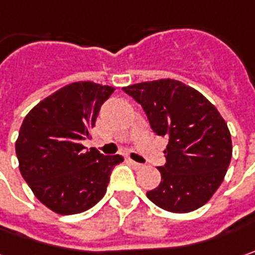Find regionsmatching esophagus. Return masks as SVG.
<instances>
[{"instance_id": "esophagus-1", "label": "esophagus", "mask_w": 255, "mask_h": 255, "mask_svg": "<svg viewBox=\"0 0 255 255\" xmlns=\"http://www.w3.org/2000/svg\"><path fill=\"white\" fill-rule=\"evenodd\" d=\"M128 162L135 168V170H141V168H144V165L142 164H139V162H135L134 160H131V158H128Z\"/></svg>"}]
</instances>
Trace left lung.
Instances as JSON below:
<instances>
[{"instance_id": "obj_1", "label": "left lung", "mask_w": 255, "mask_h": 255, "mask_svg": "<svg viewBox=\"0 0 255 255\" xmlns=\"http://www.w3.org/2000/svg\"><path fill=\"white\" fill-rule=\"evenodd\" d=\"M123 90L142 107L152 131L168 138L161 183L147 197L171 213L203 207L223 183L233 155L224 118L201 93L171 78Z\"/></svg>"}]
</instances>
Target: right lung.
I'll list each match as a JSON object with an SVG mask.
<instances>
[{
	"label": "right lung",
	"mask_w": 255,
	"mask_h": 255,
	"mask_svg": "<svg viewBox=\"0 0 255 255\" xmlns=\"http://www.w3.org/2000/svg\"><path fill=\"white\" fill-rule=\"evenodd\" d=\"M116 88L78 81L60 88L34 107L15 142L19 171L34 195L57 214H78L94 207L107 191L121 155L85 151L100 108Z\"/></svg>",
	"instance_id": "1"
}]
</instances>
